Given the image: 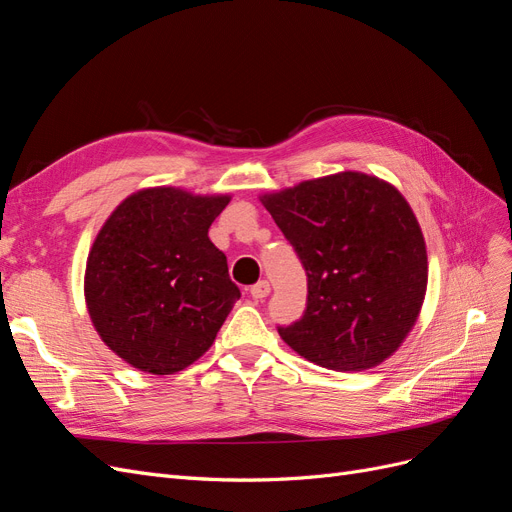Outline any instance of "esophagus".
<instances>
[{"instance_id":"obj_1","label":"esophagus","mask_w":512,"mask_h":512,"mask_svg":"<svg viewBox=\"0 0 512 512\" xmlns=\"http://www.w3.org/2000/svg\"><path fill=\"white\" fill-rule=\"evenodd\" d=\"M269 292H271V284L267 280H262V282H258V284H254L250 288V294H252L254 299H265Z\"/></svg>"}]
</instances>
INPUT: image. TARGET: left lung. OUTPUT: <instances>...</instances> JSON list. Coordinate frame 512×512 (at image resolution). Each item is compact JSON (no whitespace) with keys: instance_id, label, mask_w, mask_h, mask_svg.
Masks as SVG:
<instances>
[{"instance_id":"left-lung-1","label":"left lung","mask_w":512,"mask_h":512,"mask_svg":"<svg viewBox=\"0 0 512 512\" xmlns=\"http://www.w3.org/2000/svg\"><path fill=\"white\" fill-rule=\"evenodd\" d=\"M307 273V309L280 327L303 359L363 371L414 329L427 292V247L408 200L380 177L344 170L260 196Z\"/></svg>"}]
</instances>
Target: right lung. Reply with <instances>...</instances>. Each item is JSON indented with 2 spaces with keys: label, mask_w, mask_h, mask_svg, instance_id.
Listing matches in <instances>:
<instances>
[{
  "label": "right lung",
  "mask_w": 512,
  "mask_h": 512,
  "mask_svg": "<svg viewBox=\"0 0 512 512\" xmlns=\"http://www.w3.org/2000/svg\"><path fill=\"white\" fill-rule=\"evenodd\" d=\"M230 194L173 185L123 198L91 245L85 303L102 342L153 376L203 356L241 297L226 256L209 239Z\"/></svg>",
  "instance_id": "1"
}]
</instances>
